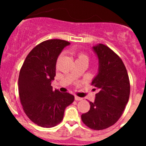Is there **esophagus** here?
<instances>
[{
	"mask_svg": "<svg viewBox=\"0 0 146 146\" xmlns=\"http://www.w3.org/2000/svg\"><path fill=\"white\" fill-rule=\"evenodd\" d=\"M75 100H76V101H81V100H82V98H80V97H78V96H75Z\"/></svg>",
	"mask_w": 146,
	"mask_h": 146,
	"instance_id": "34e87169",
	"label": "esophagus"
}]
</instances>
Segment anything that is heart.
<instances>
[{
	"mask_svg": "<svg viewBox=\"0 0 146 146\" xmlns=\"http://www.w3.org/2000/svg\"><path fill=\"white\" fill-rule=\"evenodd\" d=\"M75 56L77 57V60H88V56H87L84 53H83V52H81V51L76 52V53H75Z\"/></svg>",
	"mask_w": 146,
	"mask_h": 146,
	"instance_id": "1",
	"label": "heart"
}]
</instances>
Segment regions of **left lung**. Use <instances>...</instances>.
<instances>
[{
    "label": "left lung",
    "instance_id": "left-lung-1",
    "mask_svg": "<svg viewBox=\"0 0 146 146\" xmlns=\"http://www.w3.org/2000/svg\"><path fill=\"white\" fill-rule=\"evenodd\" d=\"M99 59V73L91 85L99 90L90 108L82 115L83 123L93 130L109 128L121 117L130 97V84L120 57L106 45L93 46Z\"/></svg>",
    "mask_w": 146,
    "mask_h": 146
}]
</instances>
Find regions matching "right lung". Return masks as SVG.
Segmentation results:
<instances>
[{
	"label": "right lung",
	"mask_w": 146,
	"mask_h": 146,
	"mask_svg": "<svg viewBox=\"0 0 146 146\" xmlns=\"http://www.w3.org/2000/svg\"><path fill=\"white\" fill-rule=\"evenodd\" d=\"M69 42L60 39L42 42L29 52L21 68L18 92L25 113L33 123L52 128L62 121L64 110L74 101L68 93L53 90L58 57Z\"/></svg>",
	"instance_id": "right-lung-1"
}]
</instances>
